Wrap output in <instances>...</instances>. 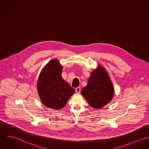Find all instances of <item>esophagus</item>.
<instances>
[{"instance_id":"esophagus-1","label":"esophagus","mask_w":149,"mask_h":149,"mask_svg":"<svg viewBox=\"0 0 149 149\" xmlns=\"http://www.w3.org/2000/svg\"><path fill=\"white\" fill-rule=\"evenodd\" d=\"M80 91H81V90H80V87H77L75 88V91L77 93H80Z\"/></svg>"}]
</instances>
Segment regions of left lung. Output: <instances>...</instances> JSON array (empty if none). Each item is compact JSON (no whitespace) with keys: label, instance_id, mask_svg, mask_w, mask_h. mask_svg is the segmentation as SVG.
<instances>
[{"label":"left lung","instance_id":"left-lung-1","mask_svg":"<svg viewBox=\"0 0 149 149\" xmlns=\"http://www.w3.org/2000/svg\"><path fill=\"white\" fill-rule=\"evenodd\" d=\"M81 94L90 106L96 109H101L111 102L115 89L108 72L103 66L99 65L92 71Z\"/></svg>","mask_w":149,"mask_h":149}]
</instances>
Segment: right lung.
<instances>
[{
	"label": "right lung",
	"instance_id": "1",
	"mask_svg": "<svg viewBox=\"0 0 149 149\" xmlns=\"http://www.w3.org/2000/svg\"><path fill=\"white\" fill-rule=\"evenodd\" d=\"M63 67L57 58L50 60L41 71L37 90L42 104L55 110L63 108L75 90L62 77Z\"/></svg>",
	"mask_w": 149,
	"mask_h": 149
}]
</instances>
